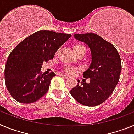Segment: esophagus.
Instances as JSON below:
<instances>
[{
    "label": "esophagus",
    "mask_w": 134,
    "mask_h": 134,
    "mask_svg": "<svg viewBox=\"0 0 134 134\" xmlns=\"http://www.w3.org/2000/svg\"><path fill=\"white\" fill-rule=\"evenodd\" d=\"M60 76H62V77L64 78V79H68V76L65 75V74H60Z\"/></svg>",
    "instance_id": "1"
}]
</instances>
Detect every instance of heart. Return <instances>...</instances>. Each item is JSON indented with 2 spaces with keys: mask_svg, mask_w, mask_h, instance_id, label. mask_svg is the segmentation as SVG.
I'll return each instance as SVG.
<instances>
[{
  "mask_svg": "<svg viewBox=\"0 0 134 134\" xmlns=\"http://www.w3.org/2000/svg\"><path fill=\"white\" fill-rule=\"evenodd\" d=\"M73 49H74V52H75V54L76 55L80 54V53L85 52H86V49H85V46L83 45L80 44V43H76V44H74L73 46ZM64 70L65 72L68 74H72L75 72V69L74 68L70 67V66H66V67H64Z\"/></svg>",
  "mask_w": 134,
  "mask_h": 134,
  "instance_id": "b5f03b06",
  "label": "heart"
}]
</instances>
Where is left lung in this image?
I'll return each instance as SVG.
<instances>
[{
	"mask_svg": "<svg viewBox=\"0 0 134 134\" xmlns=\"http://www.w3.org/2000/svg\"><path fill=\"white\" fill-rule=\"evenodd\" d=\"M74 36L88 45L92 62L83 73L84 78L90 79L89 83L80 84L78 80L79 83L70 93L82 105L97 106L109 97L118 85L121 71L120 56L113 45L97 34L88 33L74 34Z\"/></svg>",
	"mask_w": 134,
	"mask_h": 134,
	"instance_id": "obj_1",
	"label": "left lung"
}]
</instances>
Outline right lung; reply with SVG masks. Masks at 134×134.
Masks as SVG:
<instances>
[{
    "instance_id": "1",
    "label": "right lung",
    "mask_w": 134,
    "mask_h": 134,
    "mask_svg": "<svg viewBox=\"0 0 134 134\" xmlns=\"http://www.w3.org/2000/svg\"><path fill=\"white\" fill-rule=\"evenodd\" d=\"M70 37L71 34L41 30L14 48L4 69L5 85L12 97L21 103H31L48 92L55 74H42L41 66L44 61L53 59L57 50Z\"/></svg>"
}]
</instances>
